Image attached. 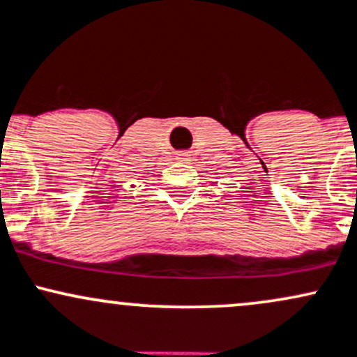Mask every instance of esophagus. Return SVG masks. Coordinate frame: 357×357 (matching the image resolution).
<instances>
[{
    "label": "esophagus",
    "instance_id": "34e87169",
    "mask_svg": "<svg viewBox=\"0 0 357 357\" xmlns=\"http://www.w3.org/2000/svg\"><path fill=\"white\" fill-rule=\"evenodd\" d=\"M178 157H189V155H187V153H183V155H178Z\"/></svg>",
    "mask_w": 357,
    "mask_h": 357
}]
</instances>
